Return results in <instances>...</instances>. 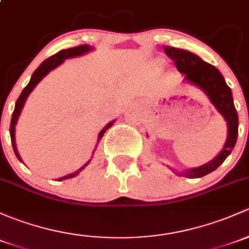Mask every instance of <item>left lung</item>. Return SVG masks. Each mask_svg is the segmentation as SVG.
Listing matches in <instances>:
<instances>
[{
  "instance_id": "8db88e82",
  "label": "left lung",
  "mask_w": 249,
  "mask_h": 249,
  "mask_svg": "<svg viewBox=\"0 0 249 249\" xmlns=\"http://www.w3.org/2000/svg\"><path fill=\"white\" fill-rule=\"evenodd\" d=\"M163 50L164 53L175 63V67L179 72L185 75V80L198 86L205 91L211 103L224 117L228 124V137L223 150L218 154V156L204 166L187 169L186 172L180 174L192 179L201 178L218 168L236 144L237 133H239V117L232 100L231 89L228 87L219 70L213 65L204 62L197 54L172 46H164Z\"/></svg>"
}]
</instances>
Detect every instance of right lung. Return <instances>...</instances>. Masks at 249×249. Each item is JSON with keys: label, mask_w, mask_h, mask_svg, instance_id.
Returning <instances> with one entry per match:
<instances>
[{"label": "right lung", "mask_w": 249, "mask_h": 249, "mask_svg": "<svg viewBox=\"0 0 249 249\" xmlns=\"http://www.w3.org/2000/svg\"><path fill=\"white\" fill-rule=\"evenodd\" d=\"M89 50H91V48H89L88 45H80V46H75V48H70V49H67V50H61L59 52H57L56 54H53V56L49 57L48 59H45L43 63H41L40 65H39L38 69L36 70L35 72H33L32 77H31L30 82H28V85L26 86L25 88H23L22 93L20 94L19 99L17 100V103H15V108H14V112H13V116H12V120H10V140H12V144H13V149H14V153L15 155H17V158L20 160V155L18 154V150H17V144H15V124H17V120L18 118H19L20 113H21V109H22L23 107V104H25L26 99H27V96L30 95L31 91L33 90V88L36 87V85H38L39 82H40V80L43 78L45 75H48L50 71H51L52 69H54L56 67H58L59 64H62L63 62H64V59L67 58H71V57H76V56H81V54L86 53V52H88ZM114 122H111L108 123V124L106 125V126L104 127L103 130H101L100 133H99V137H98V142L99 141L103 138L104 133L106 132L107 129H109V127L113 125ZM89 163V162H87V163L85 164L83 167H81L78 171H76L75 173H72V174H69V175H65V177L63 178H59L58 180H64V179H70V178H74L76 177V175L80 173L81 171H83V168H85L87 164Z\"/></svg>", "instance_id": "1"}]
</instances>
